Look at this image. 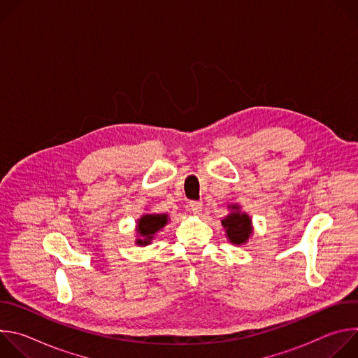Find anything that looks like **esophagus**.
Here are the masks:
<instances>
[{"label": "esophagus", "instance_id": "34e87169", "mask_svg": "<svg viewBox=\"0 0 358 358\" xmlns=\"http://www.w3.org/2000/svg\"><path fill=\"white\" fill-rule=\"evenodd\" d=\"M189 210L194 215H199L201 211H202V202L199 201H191L189 202Z\"/></svg>", "mask_w": 358, "mask_h": 358}]
</instances>
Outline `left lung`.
I'll return each mask as SVG.
<instances>
[{
    "label": "left lung",
    "mask_w": 358,
    "mask_h": 358,
    "mask_svg": "<svg viewBox=\"0 0 358 358\" xmlns=\"http://www.w3.org/2000/svg\"><path fill=\"white\" fill-rule=\"evenodd\" d=\"M229 208L231 213L222 220V227L231 243L242 245L252 234V220L246 213L241 211V207L236 203L229 206Z\"/></svg>",
    "instance_id": "obj_1"
}]
</instances>
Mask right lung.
Wrapping results in <instances>:
<instances>
[{"label":"right lung","mask_w":358,"mask_h":358,"mask_svg":"<svg viewBox=\"0 0 358 358\" xmlns=\"http://www.w3.org/2000/svg\"><path fill=\"white\" fill-rule=\"evenodd\" d=\"M169 222V215L167 214H145L140 220H137V235L138 238L136 239L137 245L145 246L151 243L152 238L156 236V234L164 228Z\"/></svg>","instance_id":"add662e5"}]
</instances>
